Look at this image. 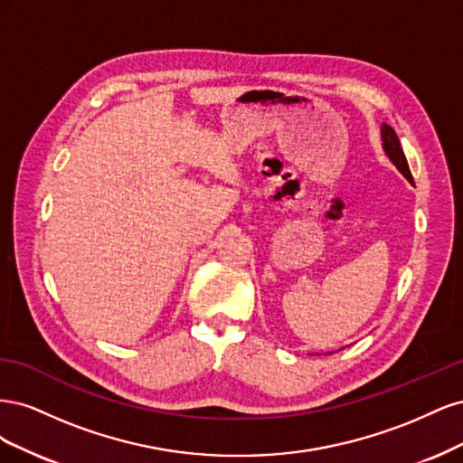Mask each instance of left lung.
<instances>
[{"label":"left lung","mask_w":463,"mask_h":463,"mask_svg":"<svg viewBox=\"0 0 463 463\" xmlns=\"http://www.w3.org/2000/svg\"><path fill=\"white\" fill-rule=\"evenodd\" d=\"M381 135H383V148L386 152V156L390 158V162L394 164L400 174L410 181V184H413V175L410 172V165H408V160H405V154L402 150V145H400V138L396 135V131L390 128V125L383 123V129H381Z\"/></svg>","instance_id":"1"}]
</instances>
